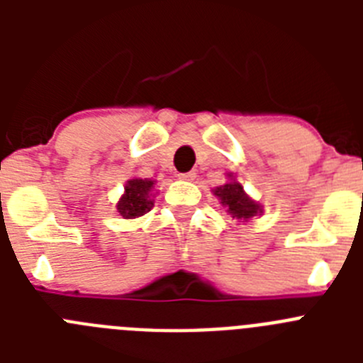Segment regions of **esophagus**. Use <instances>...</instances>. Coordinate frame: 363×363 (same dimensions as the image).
Returning a JSON list of instances; mask_svg holds the SVG:
<instances>
[{
	"instance_id": "esophagus-1",
	"label": "esophagus",
	"mask_w": 363,
	"mask_h": 363,
	"mask_svg": "<svg viewBox=\"0 0 363 363\" xmlns=\"http://www.w3.org/2000/svg\"><path fill=\"white\" fill-rule=\"evenodd\" d=\"M179 178H182V179H189V182H191V179H194V178H196V172H194V171L182 172V174H179Z\"/></svg>"
}]
</instances>
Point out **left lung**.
I'll return each mask as SVG.
<instances>
[{
  "label": "left lung",
  "instance_id": "8db88e82",
  "mask_svg": "<svg viewBox=\"0 0 363 363\" xmlns=\"http://www.w3.org/2000/svg\"><path fill=\"white\" fill-rule=\"evenodd\" d=\"M230 176V174H229ZM214 194L221 200V205L225 207L227 213L233 214V218L238 220H249L255 214L259 213V205L255 203L251 198L243 192V187L238 182H229V184L221 185L214 189Z\"/></svg>",
  "mask_w": 363,
  "mask_h": 363
}]
</instances>
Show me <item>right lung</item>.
I'll return each mask as SVG.
<instances>
[{
  "label": "right lung",
  "instance_id": "add662e5",
  "mask_svg": "<svg viewBox=\"0 0 363 363\" xmlns=\"http://www.w3.org/2000/svg\"><path fill=\"white\" fill-rule=\"evenodd\" d=\"M154 182L150 179H130L127 187H125V194L118 201V213L123 218L130 220V218L143 216L150 211L154 201L150 200L149 192L152 189Z\"/></svg>",
  "mask_w": 363,
  "mask_h": 363
}]
</instances>
